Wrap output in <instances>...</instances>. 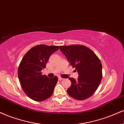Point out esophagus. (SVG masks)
Returning a JSON list of instances; mask_svg holds the SVG:
<instances>
[{
	"mask_svg": "<svg viewBox=\"0 0 124 124\" xmlns=\"http://www.w3.org/2000/svg\"><path fill=\"white\" fill-rule=\"evenodd\" d=\"M58 79H59V80H63V78H61V77H59V78H58Z\"/></svg>",
	"mask_w": 124,
	"mask_h": 124,
	"instance_id": "obj_1",
	"label": "esophagus"
}]
</instances>
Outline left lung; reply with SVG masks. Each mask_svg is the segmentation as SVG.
Instances as JSON below:
<instances>
[{
    "instance_id": "1",
    "label": "left lung",
    "mask_w": 124,
    "mask_h": 124,
    "mask_svg": "<svg viewBox=\"0 0 124 124\" xmlns=\"http://www.w3.org/2000/svg\"><path fill=\"white\" fill-rule=\"evenodd\" d=\"M59 49L79 73L77 80L69 78L72 84L67 90L68 94L79 100L90 97L97 89L102 79V65L99 58L83 45L60 46Z\"/></svg>"
}]
</instances>
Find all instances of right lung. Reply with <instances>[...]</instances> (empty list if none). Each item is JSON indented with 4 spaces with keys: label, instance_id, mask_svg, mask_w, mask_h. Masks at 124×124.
<instances>
[{
    "label": "right lung",
    "instance_id": "obj_1",
    "mask_svg": "<svg viewBox=\"0 0 124 124\" xmlns=\"http://www.w3.org/2000/svg\"><path fill=\"white\" fill-rule=\"evenodd\" d=\"M59 46L38 45L25 54L18 68V77L22 89L27 96L37 101H42L52 96L58 82V77L48 78L41 70L52 54Z\"/></svg>",
    "mask_w": 124,
    "mask_h": 124
}]
</instances>
